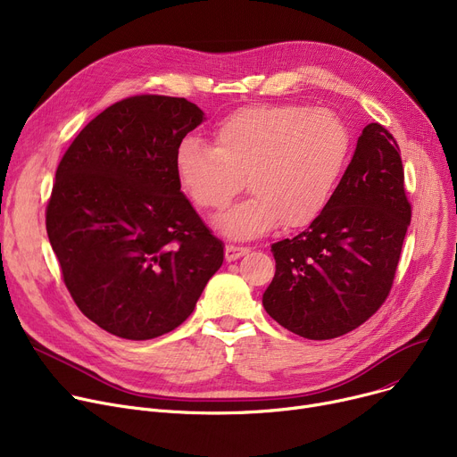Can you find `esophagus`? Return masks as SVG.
<instances>
[{"instance_id":"1","label":"esophagus","mask_w":457,"mask_h":457,"mask_svg":"<svg viewBox=\"0 0 457 457\" xmlns=\"http://www.w3.org/2000/svg\"><path fill=\"white\" fill-rule=\"evenodd\" d=\"M250 250L246 246H238V245H226V261H235L238 257L246 255Z\"/></svg>"}]
</instances>
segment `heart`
<instances>
[{
	"mask_svg": "<svg viewBox=\"0 0 457 457\" xmlns=\"http://www.w3.org/2000/svg\"><path fill=\"white\" fill-rule=\"evenodd\" d=\"M350 129L329 109L253 105L214 129V148L185 138L174 155L179 188L200 209L219 211L241 192L253 195L216 219L233 238L265 235L281 222H313L331 202L350 155Z\"/></svg>",
	"mask_w": 457,
	"mask_h": 457,
	"instance_id": "obj_1",
	"label": "heart"
}]
</instances>
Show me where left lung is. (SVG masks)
<instances>
[{"mask_svg": "<svg viewBox=\"0 0 457 457\" xmlns=\"http://www.w3.org/2000/svg\"><path fill=\"white\" fill-rule=\"evenodd\" d=\"M410 220L398 144L386 128L369 124L322 214L272 245L267 313L311 341L361 326L391 291Z\"/></svg>", "mask_w": 457, "mask_h": 457, "instance_id": "8db88e82", "label": "left lung"}]
</instances>
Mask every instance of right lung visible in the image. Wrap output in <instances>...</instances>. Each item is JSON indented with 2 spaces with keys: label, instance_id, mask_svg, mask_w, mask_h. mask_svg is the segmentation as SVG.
<instances>
[{
  "label": "right lung",
  "instance_id": "right-lung-1",
  "mask_svg": "<svg viewBox=\"0 0 457 457\" xmlns=\"http://www.w3.org/2000/svg\"><path fill=\"white\" fill-rule=\"evenodd\" d=\"M205 114L133 96L88 122L62 155L46 229L81 313L129 341L176 329L222 267L224 245L181 192L174 155Z\"/></svg>",
  "mask_w": 457,
  "mask_h": 457
}]
</instances>
